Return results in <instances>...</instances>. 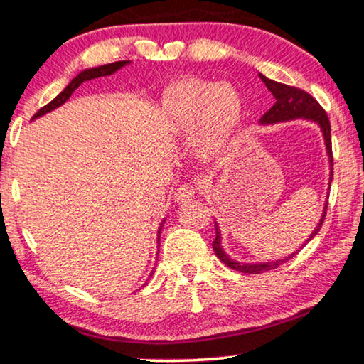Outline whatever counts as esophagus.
Returning <instances> with one entry per match:
<instances>
[{
  "label": "esophagus",
  "mask_w": 364,
  "mask_h": 364,
  "mask_svg": "<svg viewBox=\"0 0 364 364\" xmlns=\"http://www.w3.org/2000/svg\"><path fill=\"white\" fill-rule=\"evenodd\" d=\"M197 186L195 183H182L181 187L177 188L176 192V200L177 201H188L195 197V193H197Z\"/></svg>",
  "instance_id": "obj_1"
}]
</instances>
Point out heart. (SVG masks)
Returning <instances> with one entry per match:
<instances>
[{
	"instance_id": "obj_1",
	"label": "heart",
	"mask_w": 364,
	"mask_h": 364,
	"mask_svg": "<svg viewBox=\"0 0 364 364\" xmlns=\"http://www.w3.org/2000/svg\"><path fill=\"white\" fill-rule=\"evenodd\" d=\"M163 119L178 135L195 128V148L205 158L220 156L231 146L244 120V99L231 85L201 77H182L166 89Z\"/></svg>"
}]
</instances>
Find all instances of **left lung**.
<instances>
[{"label": "left lung", "mask_w": 364, "mask_h": 364, "mask_svg": "<svg viewBox=\"0 0 364 364\" xmlns=\"http://www.w3.org/2000/svg\"><path fill=\"white\" fill-rule=\"evenodd\" d=\"M260 80L265 82V86L268 87L273 96H275L277 102L272 105V109L267 112V114L262 115L260 124H277V122H287V120H293V119H307V120H314L322 128L323 138H326V146H327V153L328 158H331V178L333 177V158H332V138H331V120H328L327 112L322 109V105L317 102V100L311 96L309 92H306L304 89L294 87V86H288L283 85V82H277L265 77L264 75H260ZM328 205V203H327ZM326 213H327V206L323 208L322 213V220L318 223V226L316 228V231L312 232L311 239L316 236L321 229L323 220H326ZM221 237H220V231H218L216 226V237L213 240V250L218 259H220L223 264L228 265L232 270L240 272V273H249V275H255V273H262V272H268L277 268L279 264L287 262L289 259H293V255H289L288 259L283 260H277V262H268V264H255V265H247V264H239V262H234L232 259L225 254V250L221 249ZM298 254V252H296Z\"/></svg>", "instance_id": "1"}]
</instances>
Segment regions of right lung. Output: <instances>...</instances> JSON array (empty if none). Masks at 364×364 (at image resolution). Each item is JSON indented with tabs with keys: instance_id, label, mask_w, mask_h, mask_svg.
I'll return each mask as SVG.
<instances>
[{
	"instance_id": "add662e5",
	"label": "right lung",
	"mask_w": 364,
	"mask_h": 364,
	"mask_svg": "<svg viewBox=\"0 0 364 364\" xmlns=\"http://www.w3.org/2000/svg\"><path fill=\"white\" fill-rule=\"evenodd\" d=\"M127 63H128V61H115V63H109V65H104V66H97V68H91V70L81 71L80 75H77L75 80H73L70 85L66 86L63 91H61L58 96L52 100V102H48L47 105H43V107L38 110L37 114L32 117V119H37V117L47 114V112L60 107L61 104H65L66 100L70 99L71 94L75 92L76 89L82 85V82L96 80V77H100V76H109V75H112V73H115L117 70H120L122 66H125ZM161 229H163V225H161V228H159V234H161Z\"/></svg>"
}]
</instances>
